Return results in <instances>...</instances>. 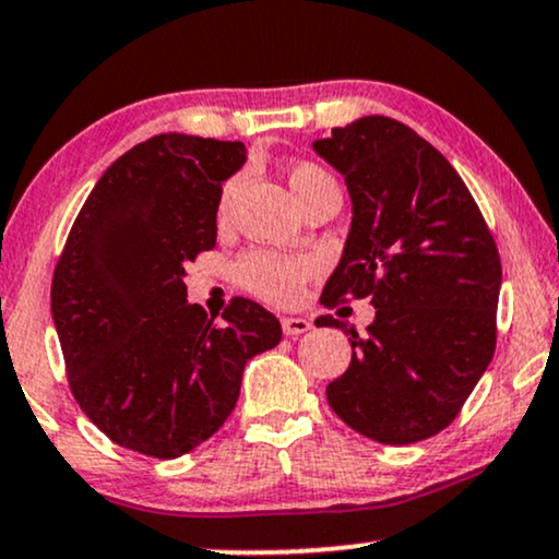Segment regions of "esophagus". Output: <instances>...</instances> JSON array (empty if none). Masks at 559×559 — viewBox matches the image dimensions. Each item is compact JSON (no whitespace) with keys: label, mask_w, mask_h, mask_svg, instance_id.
Segmentation results:
<instances>
[{"label":"esophagus","mask_w":559,"mask_h":559,"mask_svg":"<svg viewBox=\"0 0 559 559\" xmlns=\"http://www.w3.org/2000/svg\"><path fill=\"white\" fill-rule=\"evenodd\" d=\"M281 328H284L288 337H296L312 330V322L304 320V317H284V320H281Z\"/></svg>","instance_id":"obj_1"}]
</instances>
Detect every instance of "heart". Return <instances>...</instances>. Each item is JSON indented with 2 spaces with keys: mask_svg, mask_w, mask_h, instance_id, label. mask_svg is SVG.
<instances>
[{
  "mask_svg": "<svg viewBox=\"0 0 559 559\" xmlns=\"http://www.w3.org/2000/svg\"><path fill=\"white\" fill-rule=\"evenodd\" d=\"M286 180L294 193V201L299 203V206H304V203L312 201L317 195L328 193V190H337V182L328 169L309 159L292 162V165L286 167ZM235 186L237 180H229L227 186L222 188V195H218V216L227 214ZM314 273L317 263L312 258H292L265 250L245 252L235 265L239 286L273 304H292L299 299L301 286L307 284Z\"/></svg>",
  "mask_w": 559,
  "mask_h": 559,
  "instance_id": "1",
  "label": "heart"
}]
</instances>
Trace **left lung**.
<instances>
[{
	"label": "left lung",
	"mask_w": 559,
	"mask_h": 559,
	"mask_svg": "<svg viewBox=\"0 0 559 559\" xmlns=\"http://www.w3.org/2000/svg\"><path fill=\"white\" fill-rule=\"evenodd\" d=\"M314 150L345 175L353 201L320 301L377 307L364 337L348 330L350 366L328 384V402L373 441H423L454 423L496 353V237L449 159L394 118H358ZM314 324L345 322L324 314Z\"/></svg>",
	"instance_id": "8db88e82"
}]
</instances>
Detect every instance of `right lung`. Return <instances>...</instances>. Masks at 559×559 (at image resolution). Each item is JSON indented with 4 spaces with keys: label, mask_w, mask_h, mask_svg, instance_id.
I'll list each match as a JSON object with an SVG mask.
<instances>
[{
    "label": "right lung",
    "mask_w": 559,
    "mask_h": 559,
    "mask_svg": "<svg viewBox=\"0 0 559 559\" xmlns=\"http://www.w3.org/2000/svg\"><path fill=\"white\" fill-rule=\"evenodd\" d=\"M242 141L159 133L105 169L53 267L51 312L82 413L118 447L175 459L216 433L242 369L281 322L235 296L224 324L186 299V265L216 245L222 182Z\"/></svg>",
    "instance_id": "right-lung-1"
}]
</instances>
